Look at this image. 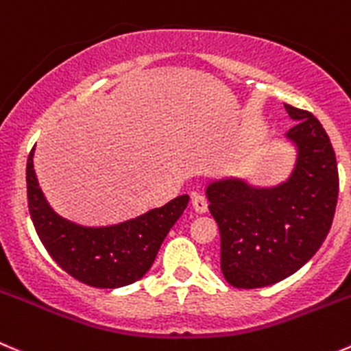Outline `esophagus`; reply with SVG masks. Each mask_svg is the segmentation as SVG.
<instances>
[{
	"label": "esophagus",
	"mask_w": 351,
	"mask_h": 351,
	"mask_svg": "<svg viewBox=\"0 0 351 351\" xmlns=\"http://www.w3.org/2000/svg\"><path fill=\"white\" fill-rule=\"evenodd\" d=\"M191 203H193V208H195V212L205 213L206 210H208V202H206L205 196L199 195V193H195V195L191 196Z\"/></svg>",
	"instance_id": "esophagus-1"
}]
</instances>
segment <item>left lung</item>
<instances>
[{
	"label": "left lung",
	"mask_w": 351,
	"mask_h": 351,
	"mask_svg": "<svg viewBox=\"0 0 351 351\" xmlns=\"http://www.w3.org/2000/svg\"><path fill=\"white\" fill-rule=\"evenodd\" d=\"M296 123L286 132L296 163L286 182L253 188L241 179L208 184V210L219 223L220 269L234 288L276 285L302 269L324 243L338 203V163L322 123L285 105Z\"/></svg>",
	"instance_id": "8db88e82"
}]
</instances>
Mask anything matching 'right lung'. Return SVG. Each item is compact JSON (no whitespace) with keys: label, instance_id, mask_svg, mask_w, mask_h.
<instances>
[{"label":"right lung","instance_id":"1","mask_svg":"<svg viewBox=\"0 0 351 351\" xmlns=\"http://www.w3.org/2000/svg\"><path fill=\"white\" fill-rule=\"evenodd\" d=\"M32 158L34 148L27 160V199L36 232L66 274L93 288L113 289L139 281L188 206L189 196L182 195L117 226L84 228L53 212L39 188Z\"/></svg>","mask_w":351,"mask_h":351}]
</instances>
